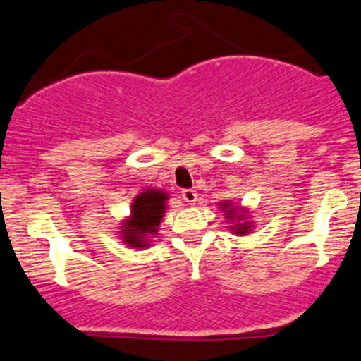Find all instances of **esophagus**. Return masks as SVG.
Instances as JSON below:
<instances>
[{
	"mask_svg": "<svg viewBox=\"0 0 361 361\" xmlns=\"http://www.w3.org/2000/svg\"><path fill=\"white\" fill-rule=\"evenodd\" d=\"M181 197H183V200L188 205H193L195 202L198 200V193L195 192V190H183V192H181Z\"/></svg>",
	"mask_w": 361,
	"mask_h": 361,
	"instance_id": "34e87169",
	"label": "esophagus"
}]
</instances>
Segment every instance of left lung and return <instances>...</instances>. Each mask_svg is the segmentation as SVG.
<instances>
[{"label":"left lung","mask_w":361,"mask_h":361,"mask_svg":"<svg viewBox=\"0 0 361 361\" xmlns=\"http://www.w3.org/2000/svg\"><path fill=\"white\" fill-rule=\"evenodd\" d=\"M221 210L226 215L227 222L231 224V231L235 235H246L252 229V222L247 219V210L235 205L234 202H221Z\"/></svg>","instance_id":"1"}]
</instances>
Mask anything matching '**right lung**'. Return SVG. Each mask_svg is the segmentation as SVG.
I'll use <instances>...</instances> for the list:
<instances>
[{"mask_svg": "<svg viewBox=\"0 0 361 361\" xmlns=\"http://www.w3.org/2000/svg\"><path fill=\"white\" fill-rule=\"evenodd\" d=\"M169 195L159 188H146L134 198L130 215L122 221L120 239L128 247H149V239L157 234L159 224L166 212Z\"/></svg>", "mask_w": 361, "mask_h": 361, "instance_id": "add662e5", "label": "right lung"}]
</instances>
